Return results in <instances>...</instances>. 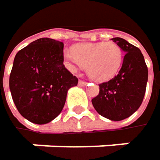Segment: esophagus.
<instances>
[{
  "label": "esophagus",
  "mask_w": 160,
  "mask_h": 160,
  "mask_svg": "<svg viewBox=\"0 0 160 160\" xmlns=\"http://www.w3.org/2000/svg\"><path fill=\"white\" fill-rule=\"evenodd\" d=\"M87 82H85V81H82V80H79V82H78V85L80 86V87H85V86H87Z\"/></svg>",
  "instance_id": "34e87169"
}]
</instances>
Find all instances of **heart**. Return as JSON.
<instances>
[{"label":"heart","mask_w":160,"mask_h":160,"mask_svg":"<svg viewBox=\"0 0 160 160\" xmlns=\"http://www.w3.org/2000/svg\"><path fill=\"white\" fill-rule=\"evenodd\" d=\"M65 65L72 72L87 66L93 80L103 82L114 77L122 63V50L112 41L81 43L63 51Z\"/></svg>","instance_id":"heart-1"}]
</instances>
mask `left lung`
<instances>
[{
    "instance_id": "left-lung-1",
    "label": "left lung",
    "mask_w": 160,
    "mask_h": 160,
    "mask_svg": "<svg viewBox=\"0 0 160 160\" xmlns=\"http://www.w3.org/2000/svg\"><path fill=\"white\" fill-rule=\"evenodd\" d=\"M125 52L118 74L110 81L99 84V93L92 104L101 116L111 121H122L133 114L141 106L148 78L144 56L137 47L123 38H113Z\"/></svg>"
}]
</instances>
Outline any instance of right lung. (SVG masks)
Wrapping results in <instances>:
<instances>
[{
    "label": "right lung",
    "instance_id": "add662e5",
    "mask_svg": "<svg viewBox=\"0 0 160 160\" xmlns=\"http://www.w3.org/2000/svg\"><path fill=\"white\" fill-rule=\"evenodd\" d=\"M77 83L63 64V43L48 38L16 53L9 79L16 109L37 124L48 123L61 113L67 91Z\"/></svg>",
    "mask_w": 160,
    "mask_h": 160
}]
</instances>
